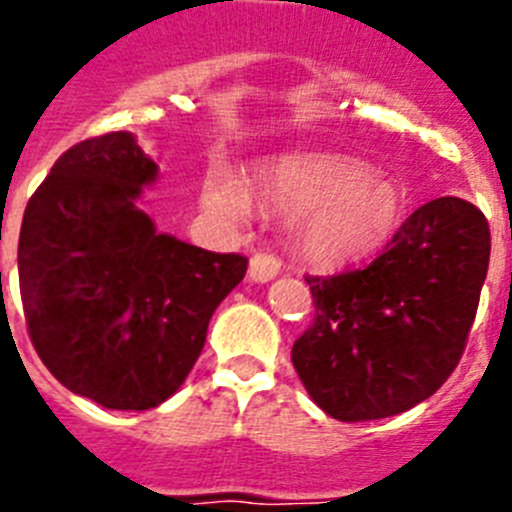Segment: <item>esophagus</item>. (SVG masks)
I'll return each mask as SVG.
<instances>
[{"label":"esophagus","mask_w":512,"mask_h":512,"mask_svg":"<svg viewBox=\"0 0 512 512\" xmlns=\"http://www.w3.org/2000/svg\"><path fill=\"white\" fill-rule=\"evenodd\" d=\"M279 271H282V259L266 251L253 253L251 264H248V277H251L253 282H269V279L277 277Z\"/></svg>","instance_id":"obj_1"}]
</instances>
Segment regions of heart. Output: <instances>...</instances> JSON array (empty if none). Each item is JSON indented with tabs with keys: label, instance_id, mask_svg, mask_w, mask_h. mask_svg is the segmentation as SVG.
Wrapping results in <instances>:
<instances>
[{
	"label": "heart",
	"instance_id": "b5f03b06",
	"mask_svg": "<svg viewBox=\"0 0 512 512\" xmlns=\"http://www.w3.org/2000/svg\"><path fill=\"white\" fill-rule=\"evenodd\" d=\"M256 194L279 215L295 217V243L307 261L341 266L372 256L405 223V189L364 161L328 153L274 158L256 174ZM205 202L228 215L246 212L233 179H207Z\"/></svg>",
	"mask_w": 512,
	"mask_h": 512
}]
</instances>
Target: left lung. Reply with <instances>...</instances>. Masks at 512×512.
Here are the masks:
<instances>
[{
  "label": "left lung",
  "mask_w": 512,
  "mask_h": 512,
  "mask_svg": "<svg viewBox=\"0 0 512 512\" xmlns=\"http://www.w3.org/2000/svg\"><path fill=\"white\" fill-rule=\"evenodd\" d=\"M487 264V217L472 202L438 197L366 266L305 277L315 318L292 346V364L307 395L343 423L428 400L467 348Z\"/></svg>",
  "instance_id": "left-lung-1"
}]
</instances>
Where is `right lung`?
Returning <instances> with one entry per match:
<instances>
[{"label": "right lung", "mask_w": 512, "mask_h": 512, "mask_svg": "<svg viewBox=\"0 0 512 512\" xmlns=\"http://www.w3.org/2000/svg\"><path fill=\"white\" fill-rule=\"evenodd\" d=\"M153 179L133 135H97L58 158L22 217L27 336L66 390L110 410L156 408L182 387L248 269L241 253L156 233L135 207Z\"/></svg>", "instance_id": "right-lung-1"}]
</instances>
